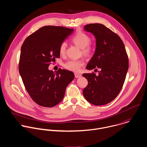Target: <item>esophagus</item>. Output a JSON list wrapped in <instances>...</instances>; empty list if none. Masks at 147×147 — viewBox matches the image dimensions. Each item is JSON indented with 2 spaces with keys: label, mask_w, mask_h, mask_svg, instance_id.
I'll return each mask as SVG.
<instances>
[{
  "label": "esophagus",
  "mask_w": 147,
  "mask_h": 147,
  "mask_svg": "<svg viewBox=\"0 0 147 147\" xmlns=\"http://www.w3.org/2000/svg\"><path fill=\"white\" fill-rule=\"evenodd\" d=\"M74 75H75V77L76 78H79V77H81L82 76V75L81 74L78 73H75Z\"/></svg>",
  "instance_id": "1"
}]
</instances>
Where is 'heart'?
<instances>
[{
    "label": "heart",
    "instance_id": "obj_1",
    "mask_svg": "<svg viewBox=\"0 0 147 147\" xmlns=\"http://www.w3.org/2000/svg\"><path fill=\"white\" fill-rule=\"evenodd\" d=\"M71 41L76 45L81 48L82 53L84 55L89 56L93 53V48L89 45L90 38L88 34L83 32H78L77 33H76L75 35L72 37ZM66 48V45L65 42H63L60 45L59 51L61 55H64L65 54ZM84 62L82 59L70 60L65 63L64 66L69 70L77 71L79 70L80 68L84 65Z\"/></svg>",
    "mask_w": 147,
    "mask_h": 147
}]
</instances>
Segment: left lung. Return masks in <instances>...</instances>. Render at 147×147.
Wrapping results in <instances>:
<instances>
[{
    "instance_id": "left-lung-1",
    "label": "left lung",
    "mask_w": 147,
    "mask_h": 147,
    "mask_svg": "<svg viewBox=\"0 0 147 147\" xmlns=\"http://www.w3.org/2000/svg\"><path fill=\"white\" fill-rule=\"evenodd\" d=\"M84 29L96 38L95 52L86 68L100 71L97 76L94 73L82 74L88 82L83 94L92 105H105L115 98L123 86L129 68L128 57L119 36L104 25L90 24Z\"/></svg>"
}]
</instances>
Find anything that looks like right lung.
<instances>
[{
	"mask_svg": "<svg viewBox=\"0 0 147 147\" xmlns=\"http://www.w3.org/2000/svg\"><path fill=\"white\" fill-rule=\"evenodd\" d=\"M73 29L45 26L29 36L21 49L19 72L24 86L37 105L53 107L63 99L67 86L73 80L72 71L48 69L51 62L60 57V45Z\"/></svg>",
	"mask_w": 147,
	"mask_h": 147,
	"instance_id": "1",
	"label": "right lung"
}]
</instances>
